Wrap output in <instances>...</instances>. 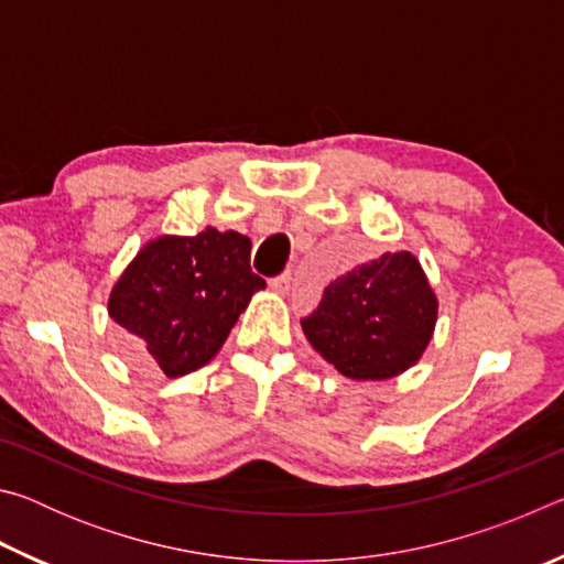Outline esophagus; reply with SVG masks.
Here are the masks:
<instances>
[{
    "instance_id": "1",
    "label": "esophagus",
    "mask_w": 564,
    "mask_h": 564,
    "mask_svg": "<svg viewBox=\"0 0 564 564\" xmlns=\"http://www.w3.org/2000/svg\"><path fill=\"white\" fill-rule=\"evenodd\" d=\"M269 289H271L273 293H279V295L289 293V289H291V273H281V275H275V279H271V281H269Z\"/></svg>"
}]
</instances>
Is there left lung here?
<instances>
[{
  "instance_id": "8db88e82",
  "label": "left lung",
  "mask_w": 564,
  "mask_h": 564,
  "mask_svg": "<svg viewBox=\"0 0 564 564\" xmlns=\"http://www.w3.org/2000/svg\"><path fill=\"white\" fill-rule=\"evenodd\" d=\"M437 299L413 253H383L333 281L301 321L338 373L386 380L415 366L433 338Z\"/></svg>"
}]
</instances>
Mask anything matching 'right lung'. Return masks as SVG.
Listing matches in <instances>:
<instances>
[{
    "instance_id": "obj_1",
    "label": "right lung",
    "mask_w": 564,
    "mask_h": 564,
    "mask_svg": "<svg viewBox=\"0 0 564 564\" xmlns=\"http://www.w3.org/2000/svg\"><path fill=\"white\" fill-rule=\"evenodd\" d=\"M251 238L204 228L196 236H161L121 273L109 316L129 333L131 352L166 378L206 366L256 291Z\"/></svg>"
}]
</instances>
